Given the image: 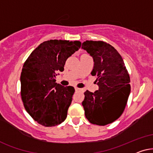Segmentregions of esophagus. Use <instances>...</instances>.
I'll use <instances>...</instances> for the list:
<instances>
[{
	"mask_svg": "<svg viewBox=\"0 0 153 153\" xmlns=\"http://www.w3.org/2000/svg\"><path fill=\"white\" fill-rule=\"evenodd\" d=\"M75 91H82V89L80 88H78V87H75Z\"/></svg>",
	"mask_w": 153,
	"mask_h": 153,
	"instance_id": "34e87169",
	"label": "esophagus"
}]
</instances>
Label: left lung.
Instances as JSON below:
<instances>
[{"mask_svg":"<svg viewBox=\"0 0 153 153\" xmlns=\"http://www.w3.org/2000/svg\"><path fill=\"white\" fill-rule=\"evenodd\" d=\"M82 49L92 56L91 74L97 77L99 86L94 93H84L85 117L94 125H106L120 117L125 108L131 91L129 75L120 54L107 42L86 40Z\"/></svg>","mask_w":153,"mask_h":153,"instance_id":"1","label":"left lung"}]
</instances>
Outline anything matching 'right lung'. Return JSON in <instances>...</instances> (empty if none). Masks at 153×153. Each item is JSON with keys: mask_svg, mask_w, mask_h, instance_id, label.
<instances>
[{"mask_svg": "<svg viewBox=\"0 0 153 153\" xmlns=\"http://www.w3.org/2000/svg\"><path fill=\"white\" fill-rule=\"evenodd\" d=\"M80 46V41L47 40L24 62L20 76L22 99L27 113L40 125L53 127L66 120L75 89L57 84L55 78Z\"/></svg>", "mask_w": 153, "mask_h": 153, "instance_id": "add662e5", "label": "right lung"}]
</instances>
